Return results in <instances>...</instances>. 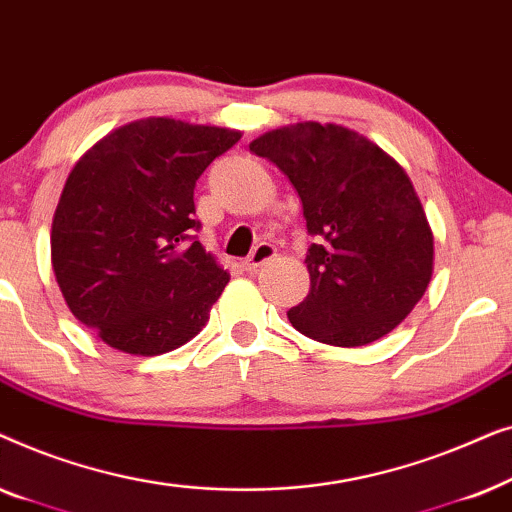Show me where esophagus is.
Masks as SVG:
<instances>
[{"mask_svg": "<svg viewBox=\"0 0 512 512\" xmlns=\"http://www.w3.org/2000/svg\"><path fill=\"white\" fill-rule=\"evenodd\" d=\"M275 247H272V244H268V242H261V244H256L254 247V251H251V254L244 258V270L247 272H254V270H258L261 268L263 263H268L272 256H275Z\"/></svg>", "mask_w": 512, "mask_h": 512, "instance_id": "obj_1", "label": "esophagus"}]
</instances>
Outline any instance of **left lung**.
Segmentation results:
<instances>
[{"mask_svg":"<svg viewBox=\"0 0 512 512\" xmlns=\"http://www.w3.org/2000/svg\"><path fill=\"white\" fill-rule=\"evenodd\" d=\"M282 170L314 240L310 293L293 328L335 347H363L394 331L433 275V233L401 165L342 125L305 121L249 144Z\"/></svg>","mask_w":512,"mask_h":512,"instance_id":"left-lung-1","label":"left lung"}]
</instances>
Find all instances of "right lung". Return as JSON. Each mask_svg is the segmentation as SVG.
<instances>
[{
	"label": "right lung",
	"mask_w": 512,
	"mask_h": 512,
	"mask_svg": "<svg viewBox=\"0 0 512 512\" xmlns=\"http://www.w3.org/2000/svg\"><path fill=\"white\" fill-rule=\"evenodd\" d=\"M240 130L142 118L109 132L69 172L51 263L83 326L118 352L158 356L202 331L230 275L195 240L193 188Z\"/></svg>",
	"instance_id": "1"
}]
</instances>
